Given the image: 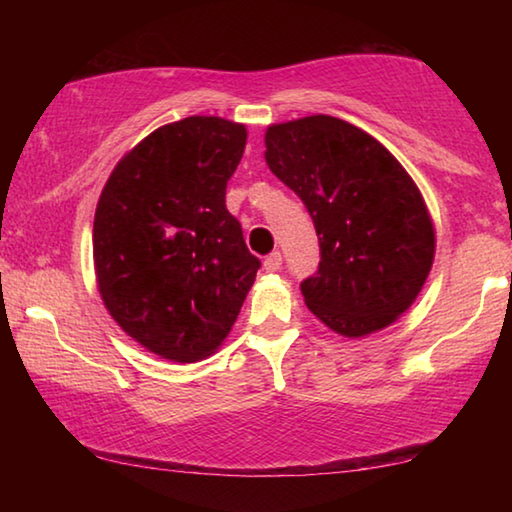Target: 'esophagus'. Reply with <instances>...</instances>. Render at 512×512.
<instances>
[{
    "label": "esophagus",
    "instance_id": "obj_1",
    "mask_svg": "<svg viewBox=\"0 0 512 512\" xmlns=\"http://www.w3.org/2000/svg\"><path fill=\"white\" fill-rule=\"evenodd\" d=\"M280 266H282V255H280V250H273L271 255H266V257H264V268H266V271L275 273V271H280Z\"/></svg>",
    "mask_w": 512,
    "mask_h": 512
}]
</instances>
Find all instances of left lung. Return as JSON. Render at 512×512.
Returning <instances> with one entry per match:
<instances>
[{
  "label": "left lung",
  "mask_w": 512,
  "mask_h": 512,
  "mask_svg": "<svg viewBox=\"0 0 512 512\" xmlns=\"http://www.w3.org/2000/svg\"><path fill=\"white\" fill-rule=\"evenodd\" d=\"M266 162L314 221L318 271L300 282L311 314L354 339L395 323L418 298L436 250L427 205L402 164L329 115L268 128Z\"/></svg>",
  "instance_id": "obj_1"
}]
</instances>
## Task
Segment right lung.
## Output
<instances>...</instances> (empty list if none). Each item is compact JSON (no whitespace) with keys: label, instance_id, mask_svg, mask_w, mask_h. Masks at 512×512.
Segmentation results:
<instances>
[{"label":"right lung","instance_id":"right-lung-1","mask_svg":"<svg viewBox=\"0 0 512 512\" xmlns=\"http://www.w3.org/2000/svg\"><path fill=\"white\" fill-rule=\"evenodd\" d=\"M244 124L185 117L124 155L94 214L97 282L110 316L162 359L194 363L235 325L262 262L225 207Z\"/></svg>","mask_w":512,"mask_h":512}]
</instances>
